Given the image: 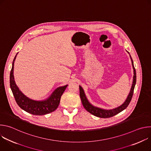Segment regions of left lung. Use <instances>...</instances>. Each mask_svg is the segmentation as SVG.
I'll use <instances>...</instances> for the list:
<instances>
[{
    "label": "left lung",
    "instance_id": "obj_1",
    "mask_svg": "<svg viewBox=\"0 0 151 151\" xmlns=\"http://www.w3.org/2000/svg\"><path fill=\"white\" fill-rule=\"evenodd\" d=\"M127 52L129 54V55H130V57L132 63V67L133 69V74L134 75H133V82H132V87H131L130 93H129L125 100L122 104H121L120 106L115 107V108L112 109H104L103 108H100V107H96V106L93 105L89 101L87 96H86V95H85L83 89L82 88V87L81 85H79L80 97H81L82 104L84 107V108L87 110L88 112L91 114L92 115H93L96 116L103 118H110V117L116 115V114L120 113L121 112H122V111L125 109L127 108V107L128 106L129 103H130L132 98L133 97L135 85L136 83V70H135V68L134 66V63H133L132 58L130 53H129L127 51Z\"/></svg>",
    "mask_w": 151,
    "mask_h": 151
}]
</instances>
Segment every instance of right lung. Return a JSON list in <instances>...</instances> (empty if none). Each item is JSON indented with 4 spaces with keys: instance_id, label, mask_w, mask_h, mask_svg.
<instances>
[{
    "instance_id": "1",
    "label": "right lung",
    "mask_w": 151,
    "mask_h": 151,
    "mask_svg": "<svg viewBox=\"0 0 151 151\" xmlns=\"http://www.w3.org/2000/svg\"><path fill=\"white\" fill-rule=\"evenodd\" d=\"M18 53L14 57L10 73V87L18 105L23 110L35 115H43L54 112L58 107L61 97L68 85L57 88L45 99L36 100L24 95L17 85L14 76V61Z\"/></svg>"
}]
</instances>
